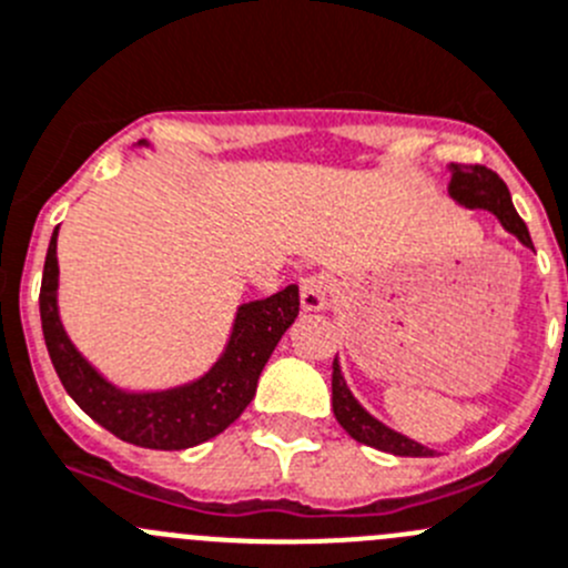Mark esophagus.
<instances>
[{
  "label": "esophagus",
  "mask_w": 568,
  "mask_h": 568,
  "mask_svg": "<svg viewBox=\"0 0 568 568\" xmlns=\"http://www.w3.org/2000/svg\"><path fill=\"white\" fill-rule=\"evenodd\" d=\"M328 304V281L323 275L312 273L301 278V310L321 312Z\"/></svg>",
  "instance_id": "obj_1"
}]
</instances>
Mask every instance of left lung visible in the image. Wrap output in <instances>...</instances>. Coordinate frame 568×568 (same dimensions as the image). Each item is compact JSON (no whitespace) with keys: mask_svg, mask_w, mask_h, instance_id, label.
Wrapping results in <instances>:
<instances>
[{"mask_svg":"<svg viewBox=\"0 0 568 568\" xmlns=\"http://www.w3.org/2000/svg\"><path fill=\"white\" fill-rule=\"evenodd\" d=\"M449 194L460 203V206L485 209V212H490L501 225H505V231H510L521 245L532 247L530 231H527L524 220L518 217V212L513 209L510 192H507L505 181H501L494 170H488V166L483 164H452ZM332 407L334 418L339 420V426H343L356 443H365V446H374V449L398 457L432 455V449H426V446L409 440L402 432L390 429V426H385L382 420H376L368 409L362 407V404L351 396L348 385H345L343 374H339L337 359H334L332 371Z\"/></svg>","mask_w":568,"mask_h":568,"instance_id":"8db88e82","label":"left lung"}]
</instances>
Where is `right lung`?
Returning a JSON list of instances; mask_svg holds the SVG:
<instances>
[{"label": "right lung", "instance_id": "add662e5", "mask_svg": "<svg viewBox=\"0 0 568 568\" xmlns=\"http://www.w3.org/2000/svg\"><path fill=\"white\" fill-rule=\"evenodd\" d=\"M144 144V142H142ZM58 229L47 247L41 278V328L55 374L69 396L97 424L119 440L142 449H192L197 443L229 429L256 396V382L281 334L298 317V287L290 284L270 298L251 301L236 310L234 332L223 356L209 374L189 385L155 393H128L97 374L63 332L58 315Z\"/></svg>", "mask_w": 568, "mask_h": 568}]
</instances>
